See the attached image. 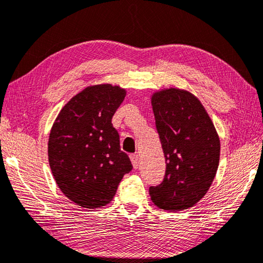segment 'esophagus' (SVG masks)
Returning a JSON list of instances; mask_svg holds the SVG:
<instances>
[{"label": "esophagus", "instance_id": "esophagus-1", "mask_svg": "<svg viewBox=\"0 0 263 263\" xmlns=\"http://www.w3.org/2000/svg\"><path fill=\"white\" fill-rule=\"evenodd\" d=\"M130 159H131V162H132L133 168L137 170V168L139 167V156H138V155H135V154H133V155L130 156Z\"/></svg>", "mask_w": 263, "mask_h": 263}]
</instances>
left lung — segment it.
Returning <instances> with one entry per match:
<instances>
[{
  "instance_id": "1",
  "label": "left lung",
  "mask_w": 263,
  "mask_h": 263,
  "mask_svg": "<svg viewBox=\"0 0 263 263\" xmlns=\"http://www.w3.org/2000/svg\"><path fill=\"white\" fill-rule=\"evenodd\" d=\"M152 106L166 172L149 188L153 203L167 212L194 206L208 193L220 161V139L202 102L187 90L154 92Z\"/></svg>"
}]
</instances>
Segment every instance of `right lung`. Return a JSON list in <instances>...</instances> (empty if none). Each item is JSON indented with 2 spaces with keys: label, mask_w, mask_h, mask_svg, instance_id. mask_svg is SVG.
Returning a JSON list of instances; mask_svg holds the SVG:
<instances>
[{
  "label": "right lung",
  "mask_w": 263,
  "mask_h": 263,
  "mask_svg": "<svg viewBox=\"0 0 263 263\" xmlns=\"http://www.w3.org/2000/svg\"><path fill=\"white\" fill-rule=\"evenodd\" d=\"M125 96L120 85L86 86L63 107L51 127V172L65 196L79 206L98 209L110 203L132 170L111 124Z\"/></svg>",
  "instance_id": "add662e5"
}]
</instances>
